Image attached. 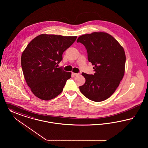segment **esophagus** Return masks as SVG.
Here are the masks:
<instances>
[{
  "instance_id": "obj_1",
  "label": "esophagus",
  "mask_w": 148,
  "mask_h": 148,
  "mask_svg": "<svg viewBox=\"0 0 148 148\" xmlns=\"http://www.w3.org/2000/svg\"><path fill=\"white\" fill-rule=\"evenodd\" d=\"M72 74L73 76H78V75H79V73H74V72H72Z\"/></svg>"
}]
</instances>
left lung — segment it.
Here are the masks:
<instances>
[{
  "instance_id": "8db88e82",
  "label": "left lung",
  "mask_w": 148,
  "mask_h": 148,
  "mask_svg": "<svg viewBox=\"0 0 148 148\" xmlns=\"http://www.w3.org/2000/svg\"><path fill=\"white\" fill-rule=\"evenodd\" d=\"M77 42L85 46L95 72L93 75L82 73L86 82L79 90L92 101H104L115 91L124 77V49L111 35L102 32L82 35Z\"/></svg>"
}]
</instances>
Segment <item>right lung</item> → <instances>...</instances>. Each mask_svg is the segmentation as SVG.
<instances>
[{"label": "right lung", "instance_id": "add662e5", "mask_svg": "<svg viewBox=\"0 0 148 148\" xmlns=\"http://www.w3.org/2000/svg\"><path fill=\"white\" fill-rule=\"evenodd\" d=\"M77 36L42 34L32 39L24 50L21 65L24 77L33 93L43 100H50L62 92L71 72L57 68L63 53Z\"/></svg>", "mask_w": 148, "mask_h": 148}]
</instances>
